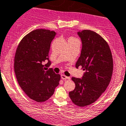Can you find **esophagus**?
Instances as JSON below:
<instances>
[{
	"label": "esophagus",
	"instance_id": "esophagus-1",
	"mask_svg": "<svg viewBox=\"0 0 126 126\" xmlns=\"http://www.w3.org/2000/svg\"><path fill=\"white\" fill-rule=\"evenodd\" d=\"M62 79H63V80H69V79H70V78H69V77L66 76H65V75H63V74H62Z\"/></svg>",
	"mask_w": 126,
	"mask_h": 126
}]
</instances>
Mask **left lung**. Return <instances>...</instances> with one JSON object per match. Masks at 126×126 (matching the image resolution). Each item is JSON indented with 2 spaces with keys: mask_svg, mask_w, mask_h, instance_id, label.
I'll return each instance as SVG.
<instances>
[{
  "mask_svg": "<svg viewBox=\"0 0 126 126\" xmlns=\"http://www.w3.org/2000/svg\"><path fill=\"white\" fill-rule=\"evenodd\" d=\"M82 44L80 56L76 67L85 71L81 79L73 77L74 90L69 93L76 105L84 107L94 103L105 91L111 79L113 61L107 41L91 30L78 32Z\"/></svg>",
  "mask_w": 126,
  "mask_h": 126,
  "instance_id": "left-lung-1",
  "label": "left lung"
}]
</instances>
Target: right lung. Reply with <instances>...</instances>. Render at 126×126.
I'll list each match as a JSON object with an SVG mask.
<instances>
[{
	"instance_id": "obj_1",
	"label": "right lung",
	"mask_w": 126,
	"mask_h": 126,
	"mask_svg": "<svg viewBox=\"0 0 126 126\" xmlns=\"http://www.w3.org/2000/svg\"><path fill=\"white\" fill-rule=\"evenodd\" d=\"M56 32L44 29L34 30L21 39L16 50L14 71L17 81L27 95L37 102L50 98L59 84L61 76L52 69L45 71L48 60L50 44Z\"/></svg>"
}]
</instances>
